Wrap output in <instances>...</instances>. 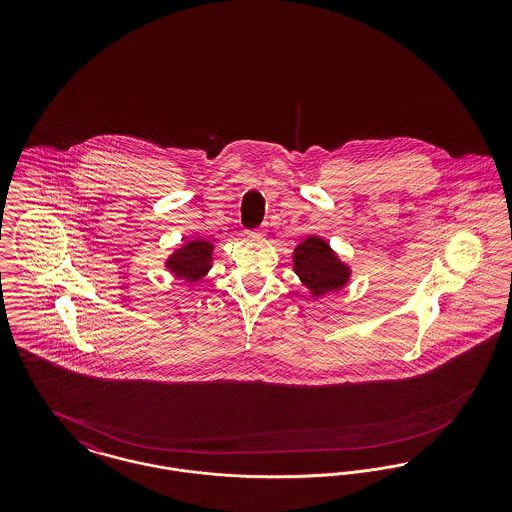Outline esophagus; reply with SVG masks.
<instances>
[{
  "mask_svg": "<svg viewBox=\"0 0 512 512\" xmlns=\"http://www.w3.org/2000/svg\"><path fill=\"white\" fill-rule=\"evenodd\" d=\"M247 234H249V236H265V228H259V230H249Z\"/></svg>",
  "mask_w": 512,
  "mask_h": 512,
  "instance_id": "1",
  "label": "esophagus"
}]
</instances>
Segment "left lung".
<instances>
[{
	"instance_id": "left-lung-1",
	"label": "left lung",
	"mask_w": 512,
	"mask_h": 512,
	"mask_svg": "<svg viewBox=\"0 0 512 512\" xmlns=\"http://www.w3.org/2000/svg\"><path fill=\"white\" fill-rule=\"evenodd\" d=\"M293 267L311 292L328 293L345 284L349 270L334 257L330 247L320 238H309L295 247Z\"/></svg>"
}]
</instances>
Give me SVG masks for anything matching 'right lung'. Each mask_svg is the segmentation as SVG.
Listing matches in <instances>:
<instances>
[{
  "instance_id": "obj_1",
  "label": "right lung",
  "mask_w": 512,
  "mask_h": 512,
  "mask_svg": "<svg viewBox=\"0 0 512 512\" xmlns=\"http://www.w3.org/2000/svg\"><path fill=\"white\" fill-rule=\"evenodd\" d=\"M211 251H213V245L209 242L195 240L186 247L178 249L169 259L167 268H171L172 272L180 278L197 280L211 267Z\"/></svg>"
}]
</instances>
